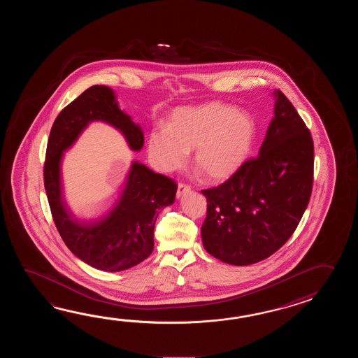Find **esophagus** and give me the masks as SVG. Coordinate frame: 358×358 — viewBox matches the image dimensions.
I'll list each match as a JSON object with an SVG mask.
<instances>
[{
	"instance_id": "1",
	"label": "esophagus",
	"mask_w": 358,
	"mask_h": 358,
	"mask_svg": "<svg viewBox=\"0 0 358 358\" xmlns=\"http://www.w3.org/2000/svg\"><path fill=\"white\" fill-rule=\"evenodd\" d=\"M189 184H184V182H179V185H178V190H176V197H182L184 193H187V192H189Z\"/></svg>"
}]
</instances>
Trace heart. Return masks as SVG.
<instances>
[{
	"label": "heart",
	"mask_w": 358,
	"mask_h": 358,
	"mask_svg": "<svg viewBox=\"0 0 358 358\" xmlns=\"http://www.w3.org/2000/svg\"><path fill=\"white\" fill-rule=\"evenodd\" d=\"M257 134L251 114L222 102L179 108L166 130H153L148 153L160 171H173L194 150V165L210 182H222L247 160Z\"/></svg>",
	"instance_id": "obj_1"
}]
</instances>
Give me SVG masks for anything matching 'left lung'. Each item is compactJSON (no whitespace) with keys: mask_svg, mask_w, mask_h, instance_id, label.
I'll return each mask as SVG.
<instances>
[{"mask_svg":"<svg viewBox=\"0 0 358 358\" xmlns=\"http://www.w3.org/2000/svg\"><path fill=\"white\" fill-rule=\"evenodd\" d=\"M275 116L256 159L228 180L202 190L207 215L202 242L211 256L236 266L270 257L297 229L311 197L313 141L297 110L275 91Z\"/></svg>","mask_w":358,"mask_h":358,"instance_id":"left-lung-1","label":"left lung"}]
</instances>
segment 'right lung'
Listing matches in <instances>:
<instances>
[{
  "mask_svg": "<svg viewBox=\"0 0 358 358\" xmlns=\"http://www.w3.org/2000/svg\"><path fill=\"white\" fill-rule=\"evenodd\" d=\"M94 120L120 130L133 151L143 147V131L119 108L114 91L92 85L57 115L47 142L43 180L55 225L69 250L92 267L115 273L136 266L152 253L155 222L160 210L174 203L178 184L134 162L114 210L102 220H76L61 197L60 161Z\"/></svg>",
  "mask_w": 358,
  "mask_h": 358,
  "instance_id": "obj_1",
  "label": "right lung"
}]
</instances>
